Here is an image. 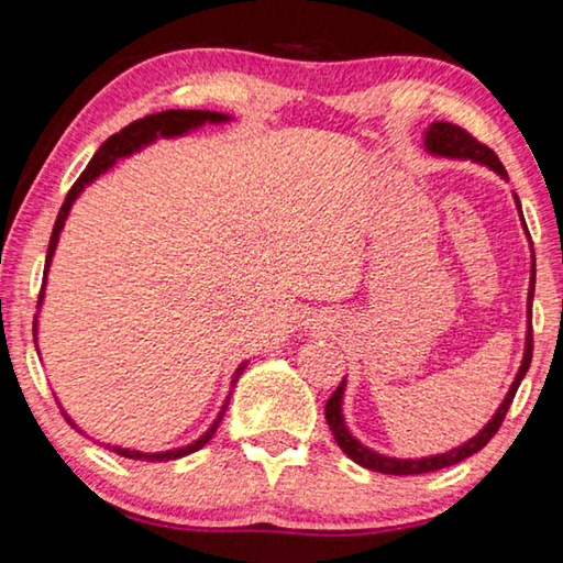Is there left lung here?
Returning a JSON list of instances; mask_svg holds the SVG:
<instances>
[{
    "mask_svg": "<svg viewBox=\"0 0 563 563\" xmlns=\"http://www.w3.org/2000/svg\"><path fill=\"white\" fill-rule=\"evenodd\" d=\"M427 148L432 151V154H442V156H450V158H472V161H479V164H487L489 168L497 170L504 178H507V168L501 166L499 156L494 154V151L482 144L479 139H474L470 131L456 126V123L450 121H437L427 131V139H424ZM517 198V206H519V213H521V203H519V196ZM523 218V216H521ZM527 228V223H523ZM529 233V231H527ZM531 238V235H529ZM533 283H537V261L531 263V285H529V318H531V300H533ZM531 355H533V330L529 325L527 332V352H523V362L519 367V375L514 379V385L509 389V395L504 397L501 407L497 409V415H494L492 422L484 427V430L470 440L462 446H456V450L446 452V454H437V456H424V460H389V456L383 454H375L369 452L367 446H362L357 440H352V434L347 432L345 422H342V412H340V402H342V389H345V379L338 385L335 393L330 395V399L325 402V419H328V427L330 432L335 434V442L342 452H345L352 462H357L365 466V470H373V472H383V474H424V472H437V470H444V466H452L456 462L466 460V456H472L474 452H479L482 446H487V442L492 440L494 434L499 432V427L504 422V417H507L509 407L514 402V395H517V389L521 385L523 375H527V369L531 365Z\"/></svg>",
    "mask_w": 563,
    "mask_h": 563,
    "instance_id": "obj_1",
    "label": "left lung"
}]
</instances>
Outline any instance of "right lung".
Wrapping results in <instances>:
<instances>
[{"instance_id": "right-lung-1", "label": "right lung", "mask_w": 563, "mask_h": 563, "mask_svg": "<svg viewBox=\"0 0 563 563\" xmlns=\"http://www.w3.org/2000/svg\"><path fill=\"white\" fill-rule=\"evenodd\" d=\"M203 121H225L223 113H211V111H180V109H170V111H161V113H151V117L146 119H139V121H131L129 126H123L119 133H113V136H109L103 144L99 146L97 154H93V158L89 161V166L81 170V176L76 178V184L71 186L69 194H66V201L62 203V211L59 216H56V223H54V231H52V238H49V247H46V268L49 271V263H52V255H54V247H56V241H59V233L64 228V221L66 216H69V208L74 203V198L81 194V188L91 184L93 178H97L99 174H103L113 161H117L119 156H129L131 151H136L139 146L148 144V141H154L156 136H176V133H184L186 129L190 126H198V123ZM42 295H44V285L40 290V302H42ZM245 365H241L235 369V377H233V385L238 383V377L243 375ZM225 407L228 402L223 405L221 415L216 417V422L211 424V430H208L201 440H196L194 444L188 446H180V450H174V452H158V454H144V452H133V450H119V446H113V452L121 454V456H129V460H141V462H168V460H178V456H186L190 452L201 450V446L211 440L213 432L218 430V424H221V419L225 415ZM66 422L71 424V419L66 417Z\"/></svg>"}]
</instances>
